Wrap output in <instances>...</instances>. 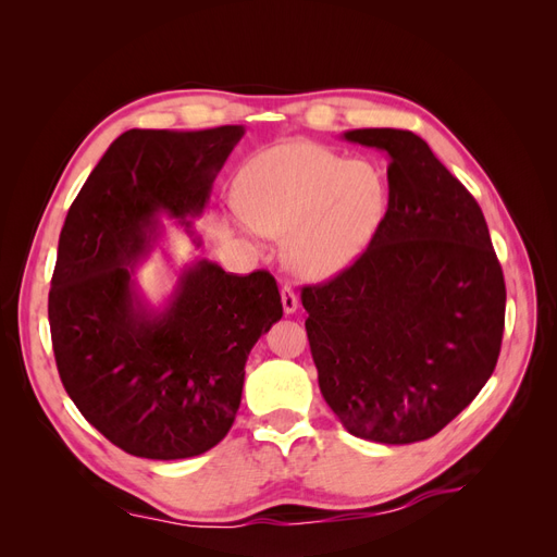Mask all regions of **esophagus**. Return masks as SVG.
Wrapping results in <instances>:
<instances>
[{"mask_svg":"<svg viewBox=\"0 0 557 557\" xmlns=\"http://www.w3.org/2000/svg\"><path fill=\"white\" fill-rule=\"evenodd\" d=\"M281 301H283L285 313H295L299 309V297L295 295L290 285H283V288H281Z\"/></svg>","mask_w":557,"mask_h":557,"instance_id":"esophagus-1","label":"esophagus"}]
</instances>
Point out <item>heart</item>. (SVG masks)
I'll return each instance as SVG.
<instances>
[{"instance_id": "1", "label": "heart", "mask_w": 557, "mask_h": 557, "mask_svg": "<svg viewBox=\"0 0 557 557\" xmlns=\"http://www.w3.org/2000/svg\"><path fill=\"white\" fill-rule=\"evenodd\" d=\"M387 201L391 188L379 164L307 141L262 150L239 178L242 225L285 237V260L311 281L336 276L372 246Z\"/></svg>"}]
</instances>
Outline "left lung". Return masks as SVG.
<instances>
[{"label": "left lung", "instance_id": "1", "mask_svg": "<svg viewBox=\"0 0 557 557\" xmlns=\"http://www.w3.org/2000/svg\"><path fill=\"white\" fill-rule=\"evenodd\" d=\"M344 139L391 156V201L356 262L301 288L318 385L360 440L423 442L495 372L502 267L476 199L418 134L369 127Z\"/></svg>", "mask_w": 557, "mask_h": 557}]
</instances>
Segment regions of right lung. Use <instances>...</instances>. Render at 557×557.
<instances>
[{"instance_id": "obj_1", "label": "right lung", "mask_w": 557, "mask_h": 557, "mask_svg": "<svg viewBox=\"0 0 557 557\" xmlns=\"http://www.w3.org/2000/svg\"><path fill=\"white\" fill-rule=\"evenodd\" d=\"M242 137V125L127 129L60 232L48 323L62 385L92 428L137 458H193L223 442L248 352L283 315L264 269L237 276L197 260L160 309L134 278L160 237V215L190 227Z\"/></svg>"}]
</instances>
